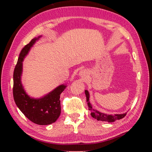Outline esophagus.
Masks as SVG:
<instances>
[{"mask_svg":"<svg viewBox=\"0 0 152 152\" xmlns=\"http://www.w3.org/2000/svg\"><path fill=\"white\" fill-rule=\"evenodd\" d=\"M79 75L82 78H85L87 75V72L85 70H82L79 72Z\"/></svg>","mask_w":152,"mask_h":152,"instance_id":"1","label":"esophagus"}]
</instances>
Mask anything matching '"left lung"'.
<instances>
[{
    "label": "left lung",
    "instance_id": "obj_1",
    "mask_svg": "<svg viewBox=\"0 0 152 152\" xmlns=\"http://www.w3.org/2000/svg\"><path fill=\"white\" fill-rule=\"evenodd\" d=\"M85 94L87 98V106H88L89 110L91 111V116L93 118L97 119L98 121H105L108 122H112L115 121L117 120H120V119L123 118L126 115V113L123 114H115V115H107L102 112H99L97 110H96L93 108L92 106L89 102V92L87 90L85 91Z\"/></svg>",
    "mask_w": 152,
    "mask_h": 152
}]
</instances>
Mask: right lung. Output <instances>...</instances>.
Here are the masks:
<instances>
[{"label": "right lung", "mask_w": 152, "mask_h": 152, "mask_svg": "<svg viewBox=\"0 0 152 152\" xmlns=\"http://www.w3.org/2000/svg\"><path fill=\"white\" fill-rule=\"evenodd\" d=\"M38 39H31L21 50L13 73L12 93L17 107L30 121L38 125H49L56 122L60 115L61 103L59 98L66 86H59L44 98L35 99L30 98L26 94L21 82L22 61Z\"/></svg>", "instance_id": "add662e5"}]
</instances>
